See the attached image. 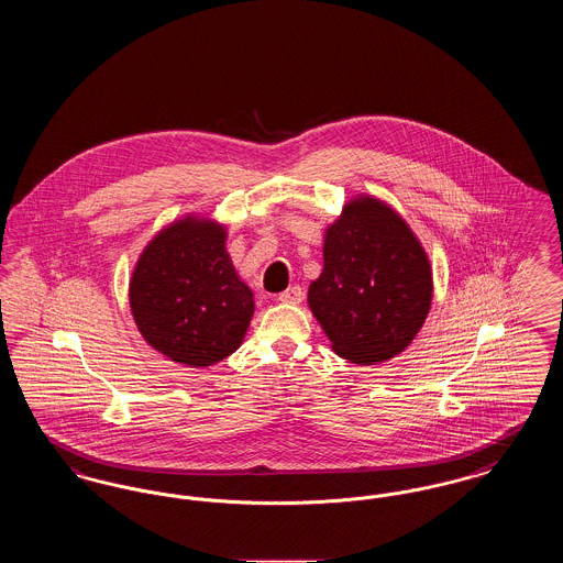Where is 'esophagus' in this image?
Here are the masks:
<instances>
[{
	"label": "esophagus",
	"instance_id": "obj_1",
	"mask_svg": "<svg viewBox=\"0 0 563 563\" xmlns=\"http://www.w3.org/2000/svg\"><path fill=\"white\" fill-rule=\"evenodd\" d=\"M303 299V291H301V287H289L287 291H283V294L278 295V301H283V303H299Z\"/></svg>",
	"mask_w": 563,
	"mask_h": 563
}]
</instances>
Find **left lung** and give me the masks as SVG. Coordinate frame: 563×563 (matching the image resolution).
I'll use <instances>...</instances> for the list:
<instances>
[{"label": "left lung", "instance_id": "1", "mask_svg": "<svg viewBox=\"0 0 563 563\" xmlns=\"http://www.w3.org/2000/svg\"><path fill=\"white\" fill-rule=\"evenodd\" d=\"M322 274L308 303L331 349L358 365L393 358L427 321L429 257L388 205L358 196L327 228Z\"/></svg>", "mask_w": 563, "mask_h": 563}]
</instances>
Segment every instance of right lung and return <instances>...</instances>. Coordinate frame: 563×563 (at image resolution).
Returning <instances> with one entry per match:
<instances>
[{
	"mask_svg": "<svg viewBox=\"0 0 563 563\" xmlns=\"http://www.w3.org/2000/svg\"><path fill=\"white\" fill-rule=\"evenodd\" d=\"M129 297L145 342L188 367L230 356L255 310L225 251V228L198 217L170 223L145 246Z\"/></svg>",
	"mask_w": 563,
	"mask_h": 563,
	"instance_id": "obj_1",
	"label": "right lung"
}]
</instances>
